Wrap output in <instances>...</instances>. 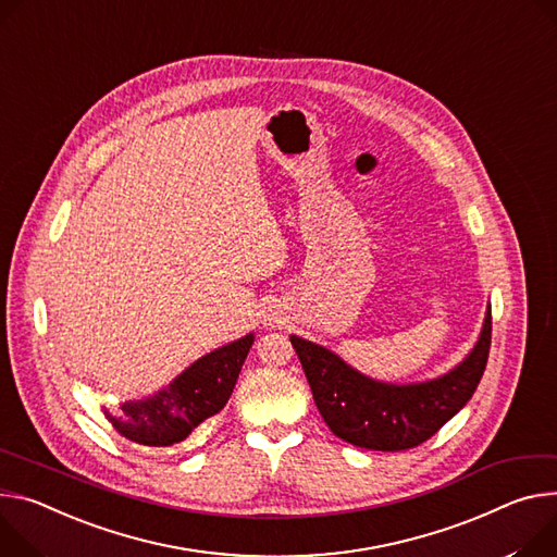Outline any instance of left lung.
I'll return each mask as SVG.
<instances>
[{"instance_id": "1", "label": "left lung", "mask_w": 557, "mask_h": 557, "mask_svg": "<svg viewBox=\"0 0 557 557\" xmlns=\"http://www.w3.org/2000/svg\"><path fill=\"white\" fill-rule=\"evenodd\" d=\"M290 344L333 435L369 450H407L433 437L475 393L488 360L491 311L471 356L458 369L424 384H382L352 371L313 342L293 335Z\"/></svg>"}]
</instances>
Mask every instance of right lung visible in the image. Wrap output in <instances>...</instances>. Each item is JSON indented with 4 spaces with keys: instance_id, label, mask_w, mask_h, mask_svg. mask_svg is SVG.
I'll use <instances>...</instances> for the list:
<instances>
[{
    "instance_id": "obj_1",
    "label": "right lung",
    "mask_w": 557,
    "mask_h": 557,
    "mask_svg": "<svg viewBox=\"0 0 557 557\" xmlns=\"http://www.w3.org/2000/svg\"><path fill=\"white\" fill-rule=\"evenodd\" d=\"M250 344L252 335H246L209 352L156 397L124 404L117 416L104 411L109 422L137 444L169 446L182 442L197 424L224 409Z\"/></svg>"
}]
</instances>
